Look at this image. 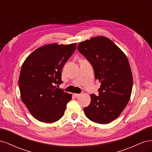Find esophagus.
I'll return each instance as SVG.
<instances>
[{
  "label": "esophagus",
  "instance_id": "esophagus-1",
  "mask_svg": "<svg viewBox=\"0 0 152 152\" xmlns=\"http://www.w3.org/2000/svg\"><path fill=\"white\" fill-rule=\"evenodd\" d=\"M74 95L75 96V97L79 98V97H80V96L82 95V93H80V94H74Z\"/></svg>",
  "mask_w": 152,
  "mask_h": 152
}]
</instances>
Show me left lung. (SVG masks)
<instances>
[{"instance_id":"left-lung-1","label":"left lung","mask_w":152,"mask_h":152,"mask_svg":"<svg viewBox=\"0 0 152 152\" xmlns=\"http://www.w3.org/2000/svg\"><path fill=\"white\" fill-rule=\"evenodd\" d=\"M77 49L92 65L101 82L98 96L91 95L86 116L96 123L107 124L117 118L130 99L133 79L128 59L121 49L105 37L80 42Z\"/></svg>"}]
</instances>
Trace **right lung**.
Listing matches in <instances>:
<instances>
[{
  "label": "right lung",
  "mask_w": 152,
  "mask_h": 152,
  "mask_svg": "<svg viewBox=\"0 0 152 152\" xmlns=\"http://www.w3.org/2000/svg\"><path fill=\"white\" fill-rule=\"evenodd\" d=\"M77 44H51L37 49L21 66L19 87L22 102L34 118L53 123L63 116L72 94L58 88L61 70L75 50Z\"/></svg>",
  "instance_id": "right-lung-1"
}]
</instances>
